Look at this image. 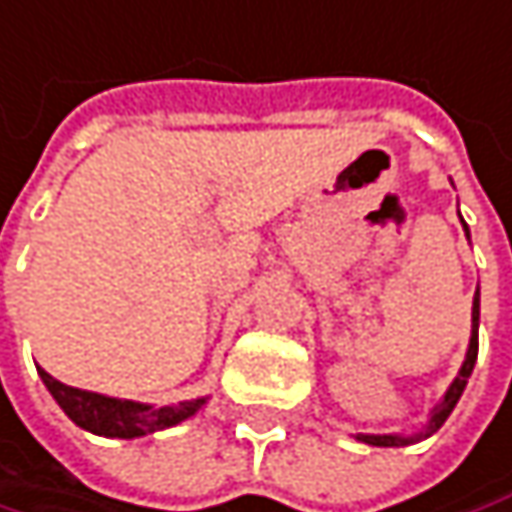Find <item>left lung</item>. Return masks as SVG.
<instances>
[{
  "mask_svg": "<svg viewBox=\"0 0 512 512\" xmlns=\"http://www.w3.org/2000/svg\"><path fill=\"white\" fill-rule=\"evenodd\" d=\"M460 222H463V219H460ZM463 231H466V237H469L466 222H463ZM478 325H481V293H475V299H472V337H469L466 360H463V366H460L457 378L451 381V387H448L445 395L440 398V404L431 410L428 425H425L419 434H413V437H401V434H357V440L366 442V445H378V448H398V445H413V442H419V440H425V437H431V434H437L442 425H445V419L451 416V410L457 407L460 395H463L466 384H469V375H472V369H475V360H478Z\"/></svg>",
  "mask_w": 512,
  "mask_h": 512,
  "instance_id": "obj_1",
  "label": "left lung"
}]
</instances>
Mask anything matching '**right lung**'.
<instances>
[{
	"label": "right lung",
	"instance_id": "add662e5",
	"mask_svg": "<svg viewBox=\"0 0 512 512\" xmlns=\"http://www.w3.org/2000/svg\"><path fill=\"white\" fill-rule=\"evenodd\" d=\"M40 378L52 398L61 404V410L78 428H84L96 437H114V440H137V437L155 434L163 428H172V425L196 416L208 404V398H196V401L155 407V404H140V401H128V398H111V395L67 387L58 378H52L46 369H40Z\"/></svg>",
	"mask_w": 512,
	"mask_h": 512
}]
</instances>
